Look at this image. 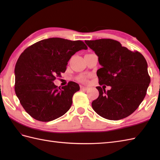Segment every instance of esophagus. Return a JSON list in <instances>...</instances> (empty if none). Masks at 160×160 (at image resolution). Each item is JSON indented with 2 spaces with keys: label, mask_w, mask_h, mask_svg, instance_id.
I'll return each mask as SVG.
<instances>
[{
  "label": "esophagus",
  "mask_w": 160,
  "mask_h": 160,
  "mask_svg": "<svg viewBox=\"0 0 160 160\" xmlns=\"http://www.w3.org/2000/svg\"><path fill=\"white\" fill-rule=\"evenodd\" d=\"M80 89L83 91H87L88 89V87H84V86H80Z\"/></svg>",
  "instance_id": "obj_1"
}]
</instances>
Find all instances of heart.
<instances>
[{"mask_svg":"<svg viewBox=\"0 0 160 160\" xmlns=\"http://www.w3.org/2000/svg\"><path fill=\"white\" fill-rule=\"evenodd\" d=\"M78 80L81 82L85 83L88 81V76H80L78 78Z\"/></svg>","mask_w":160,"mask_h":160,"instance_id":"1","label":"heart"}]
</instances>
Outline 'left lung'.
<instances>
[{
  "instance_id": "8db88e82",
  "label": "left lung",
  "mask_w": 160,
  "mask_h": 160,
  "mask_svg": "<svg viewBox=\"0 0 160 160\" xmlns=\"http://www.w3.org/2000/svg\"><path fill=\"white\" fill-rule=\"evenodd\" d=\"M85 42L98 56L102 66L97 71L99 84L111 86L107 92L96 87L99 96L91 104L93 110L111 120L128 117L143 101L151 82L147 60L142 53L131 52L117 40L99 39Z\"/></svg>"
}]
</instances>
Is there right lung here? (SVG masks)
Returning <instances> with one entry per match:
<instances>
[{
	"mask_svg": "<svg viewBox=\"0 0 160 160\" xmlns=\"http://www.w3.org/2000/svg\"><path fill=\"white\" fill-rule=\"evenodd\" d=\"M82 49L87 47L81 40L51 38L29 46L20 56L14 70L15 92L33 118L49 122L69 111L79 84L70 81L60 88L53 81L65 72L71 56Z\"/></svg>",
	"mask_w": 160,
	"mask_h": 160,
	"instance_id": "1",
	"label": "right lung"
}]
</instances>
